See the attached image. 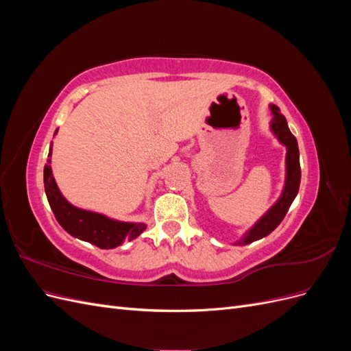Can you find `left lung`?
I'll list each match as a JSON object with an SVG mask.
<instances>
[{"label":"left lung","mask_w":351,"mask_h":351,"mask_svg":"<svg viewBox=\"0 0 351 351\" xmlns=\"http://www.w3.org/2000/svg\"><path fill=\"white\" fill-rule=\"evenodd\" d=\"M271 110L274 112V119L271 123V129L278 137V141L285 145L287 147V178L284 192L280 200L275 204L267 214H265L249 232L244 234V237L237 244H249L254 240H259L265 236H268L277 228L281 221L284 219L287 210L290 209L294 197L299 193L300 186V161H299V146H297L295 137L290 132L289 125H287L285 117L280 112L277 105H271Z\"/></svg>","instance_id":"obj_1"}]
</instances>
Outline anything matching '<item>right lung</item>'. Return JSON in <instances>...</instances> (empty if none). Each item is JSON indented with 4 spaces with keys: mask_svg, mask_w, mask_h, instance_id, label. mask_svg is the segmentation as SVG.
Returning <instances> with one entry per match:
<instances>
[{
    "mask_svg": "<svg viewBox=\"0 0 351 351\" xmlns=\"http://www.w3.org/2000/svg\"><path fill=\"white\" fill-rule=\"evenodd\" d=\"M51 149L48 156H51ZM44 183L49 206L54 212L58 224L73 237L92 243L99 249H112L120 246L124 240L136 239L146 228L145 224L114 221L101 214L70 205L60 193L56 180L52 177L49 162L45 164L44 168Z\"/></svg>",
    "mask_w": 351,
    "mask_h": 351,
    "instance_id": "add662e5",
    "label": "right lung"
}]
</instances>
